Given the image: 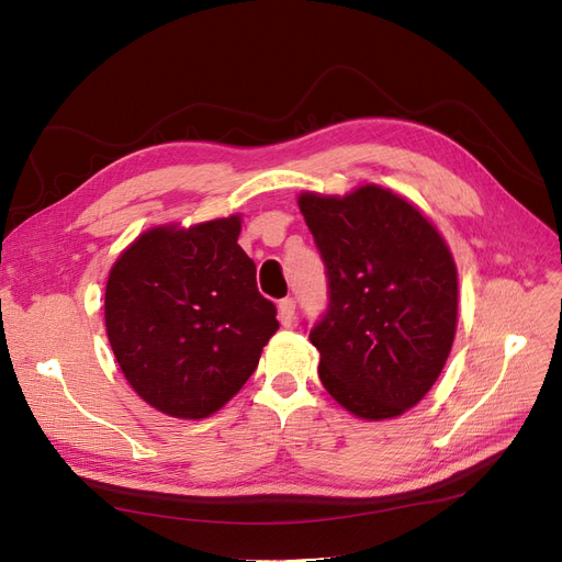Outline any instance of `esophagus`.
Returning a JSON list of instances; mask_svg holds the SVG:
<instances>
[{
  "label": "esophagus",
  "instance_id": "1",
  "mask_svg": "<svg viewBox=\"0 0 562 562\" xmlns=\"http://www.w3.org/2000/svg\"><path fill=\"white\" fill-rule=\"evenodd\" d=\"M294 314H296V303H294V299L280 301V305H278V319H280V324H282L284 328H289L291 324H294Z\"/></svg>",
  "mask_w": 562,
  "mask_h": 562
}]
</instances>
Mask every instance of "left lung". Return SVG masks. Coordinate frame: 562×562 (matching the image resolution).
Listing matches in <instances>:
<instances>
[{"label":"left lung","mask_w":562,"mask_h":562,"mask_svg":"<svg viewBox=\"0 0 562 562\" xmlns=\"http://www.w3.org/2000/svg\"><path fill=\"white\" fill-rule=\"evenodd\" d=\"M328 268L330 305L310 333L319 379L351 416L379 423L416 406L441 376L457 333L459 282L446 238L390 188L301 192Z\"/></svg>","instance_id":"1"}]
</instances>
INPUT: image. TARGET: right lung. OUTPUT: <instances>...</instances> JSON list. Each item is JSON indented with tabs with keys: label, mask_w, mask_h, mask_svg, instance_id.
<instances>
[{
	"label": "right lung",
	"mask_w": 562,
	"mask_h": 562,
	"mask_svg": "<svg viewBox=\"0 0 562 562\" xmlns=\"http://www.w3.org/2000/svg\"><path fill=\"white\" fill-rule=\"evenodd\" d=\"M240 223L232 213L149 227L110 268V347L135 393L169 418L221 411L280 328L255 261L238 246Z\"/></svg>",
	"instance_id": "obj_1"
}]
</instances>
